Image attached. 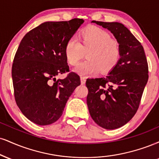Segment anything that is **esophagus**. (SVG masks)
<instances>
[{
	"mask_svg": "<svg viewBox=\"0 0 159 159\" xmlns=\"http://www.w3.org/2000/svg\"><path fill=\"white\" fill-rule=\"evenodd\" d=\"M81 84H84L85 82H86V78L83 77V76H81Z\"/></svg>",
	"mask_w": 159,
	"mask_h": 159,
	"instance_id": "1",
	"label": "esophagus"
}]
</instances>
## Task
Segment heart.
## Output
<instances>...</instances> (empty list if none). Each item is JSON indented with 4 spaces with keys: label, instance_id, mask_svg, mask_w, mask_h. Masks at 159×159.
Returning <instances> with one entry per match:
<instances>
[{
    "label": "heart",
    "instance_id": "heart-1",
    "mask_svg": "<svg viewBox=\"0 0 159 159\" xmlns=\"http://www.w3.org/2000/svg\"><path fill=\"white\" fill-rule=\"evenodd\" d=\"M86 52L87 60L75 69V72L82 76L111 71L119 61L121 46L106 30L89 26L79 32L78 41L71 38L64 47L66 61L71 66L77 65Z\"/></svg>",
    "mask_w": 159,
    "mask_h": 159
}]
</instances>
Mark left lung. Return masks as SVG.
<instances>
[{
  "mask_svg": "<svg viewBox=\"0 0 159 159\" xmlns=\"http://www.w3.org/2000/svg\"><path fill=\"white\" fill-rule=\"evenodd\" d=\"M92 22L113 34L121 46V57L107 76L87 79V104L98 125L107 129H117L136 113L148 81V64L142 45L123 24Z\"/></svg>",
  "mask_w": 159,
  "mask_h": 159,
  "instance_id": "8db88e82",
  "label": "left lung"
}]
</instances>
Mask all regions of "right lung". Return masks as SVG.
Returning <instances> with one entry per match:
<instances>
[{
  "label": "right lung",
  "mask_w": 159,
  "mask_h": 159,
  "mask_svg": "<svg viewBox=\"0 0 159 159\" xmlns=\"http://www.w3.org/2000/svg\"><path fill=\"white\" fill-rule=\"evenodd\" d=\"M83 19L48 21L27 32L15 53L12 77L16 104L29 120L49 125L59 119L80 77L71 72L64 79L55 76L70 72L64 47Z\"/></svg>",
  "instance_id": "add662e5"
}]
</instances>
